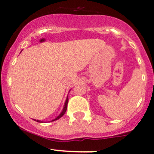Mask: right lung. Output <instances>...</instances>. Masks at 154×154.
Wrapping results in <instances>:
<instances>
[{
	"mask_svg": "<svg viewBox=\"0 0 154 154\" xmlns=\"http://www.w3.org/2000/svg\"><path fill=\"white\" fill-rule=\"evenodd\" d=\"M68 98H67L66 101H65V106H64V108H63V110L62 111V113L59 114V116H58L57 117H56V119H54V120H53V121H54V120H59L60 117H62V116H63L64 114L65 113V112H66V110H67V107H68ZM36 121V120H34ZM37 122H41L40 120H37Z\"/></svg>",
	"mask_w": 154,
	"mask_h": 154,
	"instance_id": "add662e5",
	"label": "right lung"
}]
</instances>
